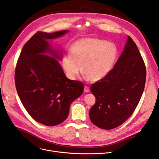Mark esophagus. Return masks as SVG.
I'll use <instances>...</instances> for the list:
<instances>
[{"label":"esophagus","instance_id":"1","mask_svg":"<svg viewBox=\"0 0 159 159\" xmlns=\"http://www.w3.org/2000/svg\"><path fill=\"white\" fill-rule=\"evenodd\" d=\"M89 91V87H88V86H85L84 87V92L85 93H88Z\"/></svg>","mask_w":159,"mask_h":159}]
</instances>
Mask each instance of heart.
Segmentation results:
<instances>
[{
  "label": "heart",
  "mask_w": 159,
  "mask_h": 159,
  "mask_svg": "<svg viewBox=\"0 0 159 159\" xmlns=\"http://www.w3.org/2000/svg\"><path fill=\"white\" fill-rule=\"evenodd\" d=\"M118 56L114 43L97 38H85L75 41L70 54L65 55L61 64L67 76L75 80L81 71L91 81H98L106 77L113 68Z\"/></svg>",
  "instance_id": "heart-1"
}]
</instances>
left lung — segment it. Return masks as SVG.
I'll return each mask as SVG.
<instances>
[{
	"instance_id": "8db88e82",
	"label": "left lung",
	"mask_w": 159,
	"mask_h": 159,
	"mask_svg": "<svg viewBox=\"0 0 159 159\" xmlns=\"http://www.w3.org/2000/svg\"><path fill=\"white\" fill-rule=\"evenodd\" d=\"M145 81V64L135 43L128 36L124 50L111 71L91 85L96 99L89 110L91 122L103 129L121 125L135 110Z\"/></svg>"
}]
</instances>
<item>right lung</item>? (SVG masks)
Here are the masks:
<instances>
[{"label":"right lung","instance_id":"add662e5","mask_svg":"<svg viewBox=\"0 0 159 159\" xmlns=\"http://www.w3.org/2000/svg\"><path fill=\"white\" fill-rule=\"evenodd\" d=\"M69 30L37 32L22 48L15 70L18 95L30 116L46 126H55L67 119L70 107L83 93L81 81L69 80L57 60L61 54L49 40Z\"/></svg>","mask_w":159,"mask_h":159}]
</instances>
